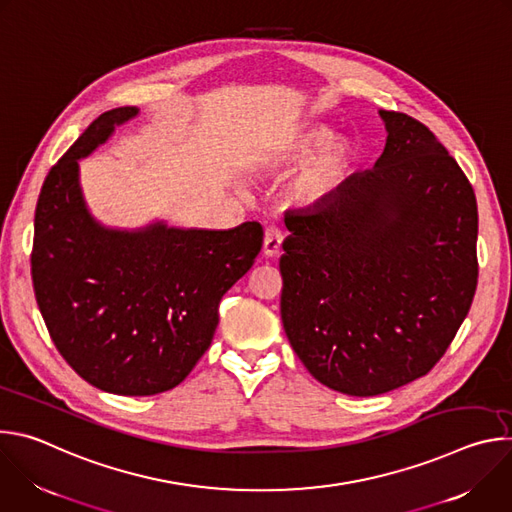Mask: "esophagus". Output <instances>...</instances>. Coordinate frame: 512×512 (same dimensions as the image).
Returning <instances> with one entry per match:
<instances>
[{
	"label": "esophagus",
	"instance_id": "1",
	"mask_svg": "<svg viewBox=\"0 0 512 512\" xmlns=\"http://www.w3.org/2000/svg\"><path fill=\"white\" fill-rule=\"evenodd\" d=\"M281 241L283 235L277 227H267L265 229V237H263V255L265 257H275L281 251Z\"/></svg>",
	"mask_w": 512,
	"mask_h": 512
}]
</instances>
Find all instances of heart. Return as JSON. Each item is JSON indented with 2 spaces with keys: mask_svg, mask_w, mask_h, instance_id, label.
I'll return each mask as SVG.
<instances>
[{
  "mask_svg": "<svg viewBox=\"0 0 512 512\" xmlns=\"http://www.w3.org/2000/svg\"><path fill=\"white\" fill-rule=\"evenodd\" d=\"M332 131L326 127H314L300 137L287 141L281 148L265 158V168L277 172L310 160L318 151L323 154L314 158L289 188L291 200L300 204H314L330 196L346 178L352 166V148L344 141L332 143Z\"/></svg>",
  "mask_w": 512,
  "mask_h": 512,
  "instance_id": "1",
  "label": "heart"
}]
</instances>
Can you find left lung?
I'll return each instance as SVG.
<instances>
[{
  "label": "left lung",
  "instance_id": "left-lung-1",
  "mask_svg": "<svg viewBox=\"0 0 512 512\" xmlns=\"http://www.w3.org/2000/svg\"><path fill=\"white\" fill-rule=\"evenodd\" d=\"M373 170L285 216L281 322L322 385L373 397L427 375L470 312L478 283L472 184L417 119L379 111Z\"/></svg>",
  "mask_w": 512,
  "mask_h": 512
}]
</instances>
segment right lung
Wrapping results in <instances>:
<instances>
[{
  "label": "right lung",
  "mask_w": 512,
  "mask_h": 512,
  "mask_svg": "<svg viewBox=\"0 0 512 512\" xmlns=\"http://www.w3.org/2000/svg\"><path fill=\"white\" fill-rule=\"evenodd\" d=\"M139 113L99 115L50 168L36 204L32 281L52 342L79 377L127 397L180 385L208 350L218 304L251 269L259 223L229 231L154 223L107 229L91 216L79 160Z\"/></svg>",
  "instance_id": "1"
}]
</instances>
